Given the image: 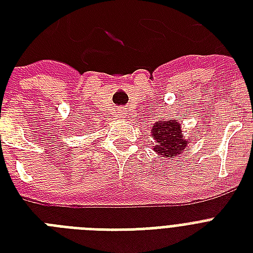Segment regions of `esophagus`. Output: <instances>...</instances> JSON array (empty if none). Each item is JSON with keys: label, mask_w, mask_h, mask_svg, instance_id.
Here are the masks:
<instances>
[{"label": "esophagus", "mask_w": 253, "mask_h": 253, "mask_svg": "<svg viewBox=\"0 0 253 253\" xmlns=\"http://www.w3.org/2000/svg\"><path fill=\"white\" fill-rule=\"evenodd\" d=\"M118 113H119V115H125V114H126V111H125V109H119Z\"/></svg>", "instance_id": "34e87169"}]
</instances>
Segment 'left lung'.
<instances>
[{
	"mask_svg": "<svg viewBox=\"0 0 253 253\" xmlns=\"http://www.w3.org/2000/svg\"><path fill=\"white\" fill-rule=\"evenodd\" d=\"M152 136L155 139V152L163 158H173L184 152L188 140L181 135V125L173 121H159L154 125Z\"/></svg>",
	"mask_w": 253,
	"mask_h": 253,
	"instance_id": "left-lung-1",
	"label": "left lung"
}]
</instances>
